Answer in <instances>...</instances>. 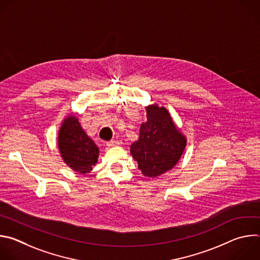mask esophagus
Masks as SVG:
<instances>
[{
    "label": "esophagus",
    "mask_w": 260,
    "mask_h": 260,
    "mask_svg": "<svg viewBox=\"0 0 260 260\" xmlns=\"http://www.w3.org/2000/svg\"><path fill=\"white\" fill-rule=\"evenodd\" d=\"M121 144V142L120 141H117V140H112V141H110V142H107L106 143V145L108 146V147H115V146H119Z\"/></svg>",
    "instance_id": "esophagus-1"
}]
</instances>
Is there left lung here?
<instances>
[{
  "label": "left lung",
  "instance_id": "8db88e82",
  "mask_svg": "<svg viewBox=\"0 0 260 260\" xmlns=\"http://www.w3.org/2000/svg\"><path fill=\"white\" fill-rule=\"evenodd\" d=\"M146 112L147 121L141 124L131 153L144 176L156 178L177 165L187 140L165 107L152 104L146 107Z\"/></svg>",
  "mask_w": 260,
  "mask_h": 260
}]
</instances>
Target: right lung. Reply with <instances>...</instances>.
<instances>
[{
  "mask_svg": "<svg viewBox=\"0 0 260 260\" xmlns=\"http://www.w3.org/2000/svg\"><path fill=\"white\" fill-rule=\"evenodd\" d=\"M57 146L63 162L79 174H87L98 162L99 147L84 132L76 115H68L60 124Z\"/></svg>",
  "mask_w": 260,
  "mask_h": 260,
  "instance_id": "obj_1",
  "label": "right lung"
}]
</instances>
